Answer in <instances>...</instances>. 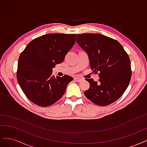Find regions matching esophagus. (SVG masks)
I'll use <instances>...</instances> for the list:
<instances>
[{"mask_svg": "<svg viewBox=\"0 0 147 147\" xmlns=\"http://www.w3.org/2000/svg\"><path fill=\"white\" fill-rule=\"evenodd\" d=\"M74 80H75L77 82H80L81 81L83 80V78H78V77H75L74 78Z\"/></svg>", "mask_w": 147, "mask_h": 147, "instance_id": "esophagus-1", "label": "esophagus"}]
</instances>
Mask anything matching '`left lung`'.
<instances>
[{"instance_id":"1","label":"left lung","mask_w":147,"mask_h":147,"mask_svg":"<svg viewBox=\"0 0 147 147\" xmlns=\"http://www.w3.org/2000/svg\"><path fill=\"white\" fill-rule=\"evenodd\" d=\"M76 41L88 55L93 72L99 82L86 78L90 88L84 92L87 98L100 106L113 103L125 92L132 70L127 53L117 40L100 34H77Z\"/></svg>"}]
</instances>
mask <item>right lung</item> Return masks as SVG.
<instances>
[{
    "instance_id": "right-lung-1",
    "label": "right lung",
    "mask_w": 147,
    "mask_h": 147,
    "mask_svg": "<svg viewBox=\"0 0 147 147\" xmlns=\"http://www.w3.org/2000/svg\"><path fill=\"white\" fill-rule=\"evenodd\" d=\"M76 34H45L32 40L20 56L16 77L29 100L38 106L55 104L64 95L73 78L52 76L53 68L62 63L75 43Z\"/></svg>"
}]
</instances>
